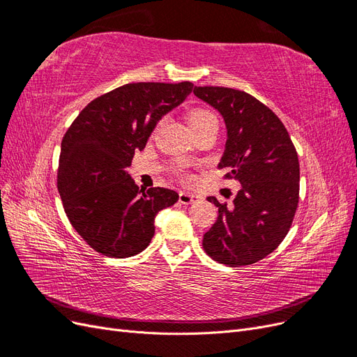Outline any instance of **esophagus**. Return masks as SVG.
Here are the masks:
<instances>
[{
  "label": "esophagus",
  "instance_id": "34e87169",
  "mask_svg": "<svg viewBox=\"0 0 357 357\" xmlns=\"http://www.w3.org/2000/svg\"><path fill=\"white\" fill-rule=\"evenodd\" d=\"M202 198L199 195H195V193H189V192H180L178 195V201L183 204V205H189V204H193V202H199Z\"/></svg>",
  "mask_w": 357,
  "mask_h": 357
}]
</instances>
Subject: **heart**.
I'll return each instance as SVG.
<instances>
[{"label":"heart","mask_w":357,"mask_h":357,"mask_svg":"<svg viewBox=\"0 0 357 357\" xmlns=\"http://www.w3.org/2000/svg\"><path fill=\"white\" fill-rule=\"evenodd\" d=\"M189 126H199V125H205V123H215L218 125V119L215 116L208 112V110H204V109H195L189 113Z\"/></svg>","instance_id":"b5f03b06"}]
</instances>
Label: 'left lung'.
<instances>
[{
	"instance_id": "obj_1",
	"label": "left lung",
	"mask_w": 357,
	"mask_h": 357,
	"mask_svg": "<svg viewBox=\"0 0 357 357\" xmlns=\"http://www.w3.org/2000/svg\"><path fill=\"white\" fill-rule=\"evenodd\" d=\"M199 100L218 110L226 125L219 168L241 189L231 205L214 197L218 220L204 234L202 247L228 266L261 261L284 240L299 199V160L282 121L250 93L198 86Z\"/></svg>"
}]
</instances>
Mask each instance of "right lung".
I'll list each match as a JSON object with an SVG mask.
<instances>
[{
    "label": "right lung",
    "mask_w": 357,
    "mask_h": 357,
    "mask_svg": "<svg viewBox=\"0 0 357 357\" xmlns=\"http://www.w3.org/2000/svg\"><path fill=\"white\" fill-rule=\"evenodd\" d=\"M192 91L190 82L123 84L86 105L63 135L58 190L73 228L93 250L117 259L142 253L156 214L178 201L171 189H139L126 168Z\"/></svg>",
    "instance_id": "right-lung-1"
}]
</instances>
